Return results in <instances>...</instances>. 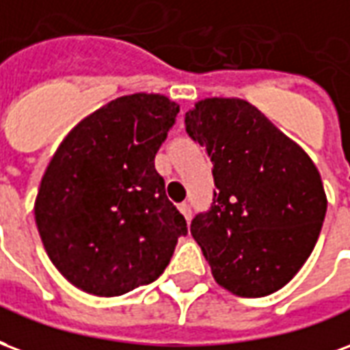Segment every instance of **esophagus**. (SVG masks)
Segmentation results:
<instances>
[{
  "mask_svg": "<svg viewBox=\"0 0 350 350\" xmlns=\"http://www.w3.org/2000/svg\"><path fill=\"white\" fill-rule=\"evenodd\" d=\"M178 211H180V214L185 216L186 220H190V216H192V208H190L188 203H180V205H178Z\"/></svg>",
  "mask_w": 350,
  "mask_h": 350,
  "instance_id": "esophagus-1",
  "label": "esophagus"
}]
</instances>
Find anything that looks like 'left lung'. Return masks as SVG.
Returning a JSON list of instances; mask_svg holds the SVG:
<instances>
[{
    "label": "left lung",
    "mask_w": 350,
    "mask_h": 350,
    "mask_svg": "<svg viewBox=\"0 0 350 350\" xmlns=\"http://www.w3.org/2000/svg\"><path fill=\"white\" fill-rule=\"evenodd\" d=\"M185 122L214 165L211 211L190 226L214 280L237 297L276 293L302 269L323 228L328 201L317 165L242 98H203Z\"/></svg>",
    "instance_id": "1"
}]
</instances>
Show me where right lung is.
I'll return each mask as SVG.
<instances>
[{
    "label": "right lung",
    "mask_w": 350,
    "mask_h": 350,
    "mask_svg": "<svg viewBox=\"0 0 350 350\" xmlns=\"http://www.w3.org/2000/svg\"><path fill=\"white\" fill-rule=\"evenodd\" d=\"M177 113L165 94L119 96L83 117L53 152L35 221L50 261L74 287L121 297L170 265L188 229L154 154Z\"/></svg>",
    "instance_id": "add662e5"
}]
</instances>
